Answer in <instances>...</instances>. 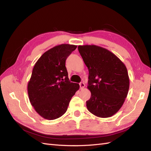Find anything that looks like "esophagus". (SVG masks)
I'll list each match as a JSON object with an SVG mask.
<instances>
[{"instance_id":"obj_1","label":"esophagus","mask_w":151,"mask_h":151,"mask_svg":"<svg viewBox=\"0 0 151 151\" xmlns=\"http://www.w3.org/2000/svg\"><path fill=\"white\" fill-rule=\"evenodd\" d=\"M79 86H80V89H83L85 87V84L84 83H79Z\"/></svg>"}]
</instances>
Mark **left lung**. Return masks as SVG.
Here are the masks:
<instances>
[{
	"label": "left lung",
	"mask_w": 151,
	"mask_h": 151,
	"mask_svg": "<svg viewBox=\"0 0 151 151\" xmlns=\"http://www.w3.org/2000/svg\"><path fill=\"white\" fill-rule=\"evenodd\" d=\"M78 50L89 70L91 96L87 108L98 117L113 116L122 106L129 89L125 64L115 54L96 45H79Z\"/></svg>",
	"instance_id": "left-lung-1"
}]
</instances>
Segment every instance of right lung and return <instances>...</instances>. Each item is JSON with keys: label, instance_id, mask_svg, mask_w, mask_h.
I'll use <instances>...</instances> for the list:
<instances>
[{"label": "right lung", "instance_id": "add662e5", "mask_svg": "<svg viewBox=\"0 0 151 151\" xmlns=\"http://www.w3.org/2000/svg\"><path fill=\"white\" fill-rule=\"evenodd\" d=\"M76 45L62 44L45 52L36 62L28 84L30 103L45 119L62 116L79 84L70 83L65 67Z\"/></svg>", "mask_w": 151, "mask_h": 151}]
</instances>
